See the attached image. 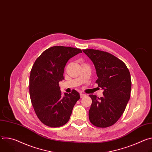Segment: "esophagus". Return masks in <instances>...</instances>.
Wrapping results in <instances>:
<instances>
[{"label":"esophagus","instance_id":"1","mask_svg":"<svg viewBox=\"0 0 152 152\" xmlns=\"http://www.w3.org/2000/svg\"><path fill=\"white\" fill-rule=\"evenodd\" d=\"M86 96V94H83V93H80V98H83V97H85Z\"/></svg>","mask_w":152,"mask_h":152}]
</instances>
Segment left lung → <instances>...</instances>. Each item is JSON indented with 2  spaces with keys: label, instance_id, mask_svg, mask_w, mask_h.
Wrapping results in <instances>:
<instances>
[{
  "label": "left lung",
  "instance_id": "8db88e82",
  "mask_svg": "<svg viewBox=\"0 0 152 152\" xmlns=\"http://www.w3.org/2000/svg\"><path fill=\"white\" fill-rule=\"evenodd\" d=\"M82 51L93 62L98 77L96 82L103 90L100 98L90 95V121L97 127L111 126L122 115L130 99L131 74L126 64L111 53L94 49Z\"/></svg>",
  "mask_w": 152,
  "mask_h": 152
}]
</instances>
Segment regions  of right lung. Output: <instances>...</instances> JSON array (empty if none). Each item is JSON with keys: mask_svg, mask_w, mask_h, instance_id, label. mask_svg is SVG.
I'll return each instance as SVG.
<instances>
[{"mask_svg": "<svg viewBox=\"0 0 152 152\" xmlns=\"http://www.w3.org/2000/svg\"><path fill=\"white\" fill-rule=\"evenodd\" d=\"M80 49L53 46L43 52L35 61L29 77V93L34 111L45 125L60 127L70 119L73 108L80 99L73 90L62 96L59 82L64 79V70L67 61Z\"/></svg>", "mask_w": 152, "mask_h": 152, "instance_id": "1", "label": "right lung"}]
</instances>
